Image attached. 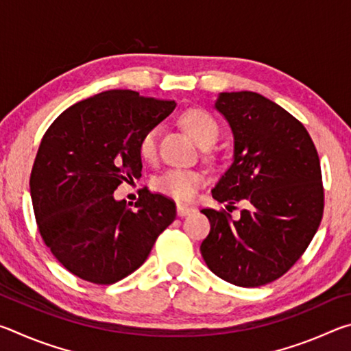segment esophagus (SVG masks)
<instances>
[{
	"label": "esophagus",
	"mask_w": 351,
	"mask_h": 351,
	"mask_svg": "<svg viewBox=\"0 0 351 351\" xmlns=\"http://www.w3.org/2000/svg\"><path fill=\"white\" fill-rule=\"evenodd\" d=\"M176 212H178V217H186V215H189V213L193 212V207L184 206V204H178L176 206Z\"/></svg>",
	"instance_id": "34e87169"
}]
</instances>
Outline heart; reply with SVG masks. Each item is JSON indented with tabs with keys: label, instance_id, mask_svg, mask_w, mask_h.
I'll return each instance as SVG.
<instances>
[{
	"label": "heart",
	"instance_id": "heart-1",
	"mask_svg": "<svg viewBox=\"0 0 351 351\" xmlns=\"http://www.w3.org/2000/svg\"><path fill=\"white\" fill-rule=\"evenodd\" d=\"M182 122L192 138L201 147H210L217 142L219 127L215 119L203 110H190L182 116ZM161 127L153 125L145 130L139 139V153L147 161H153L158 154V139ZM204 178L198 171L187 169H169L154 178L153 186L158 192L178 201H189L195 197Z\"/></svg>",
	"mask_w": 351,
	"mask_h": 351
}]
</instances>
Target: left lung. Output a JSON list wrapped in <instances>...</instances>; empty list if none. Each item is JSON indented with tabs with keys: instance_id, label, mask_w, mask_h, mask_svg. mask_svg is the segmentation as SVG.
I'll list each match as a JSON object with an SVG mask.
<instances>
[{
	"instance_id": "left-lung-1",
	"label": "left lung",
	"mask_w": 351,
	"mask_h": 351,
	"mask_svg": "<svg viewBox=\"0 0 351 351\" xmlns=\"http://www.w3.org/2000/svg\"><path fill=\"white\" fill-rule=\"evenodd\" d=\"M215 108L232 130L234 162L212 197L229 206L245 199L249 209L237 221L224 210H201L210 221L201 255L223 280L261 287L300 258L319 228L324 213L319 154L306 128L261 94L219 93Z\"/></svg>"
}]
</instances>
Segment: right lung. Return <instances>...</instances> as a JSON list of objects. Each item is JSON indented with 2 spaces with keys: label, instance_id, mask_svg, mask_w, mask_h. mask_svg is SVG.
Returning a JSON list of instances; mask_svg holds the SVG:
<instances>
[{
  "label": "right lung",
  "instance_id": "1",
  "mask_svg": "<svg viewBox=\"0 0 351 351\" xmlns=\"http://www.w3.org/2000/svg\"><path fill=\"white\" fill-rule=\"evenodd\" d=\"M175 106L111 90L69 106L47 128L31 171V198L46 246L74 276L97 285L122 280L173 223L176 206L164 195L142 189L128 209L112 193L141 178V136Z\"/></svg>",
  "mask_w": 351,
  "mask_h": 351
}]
</instances>
